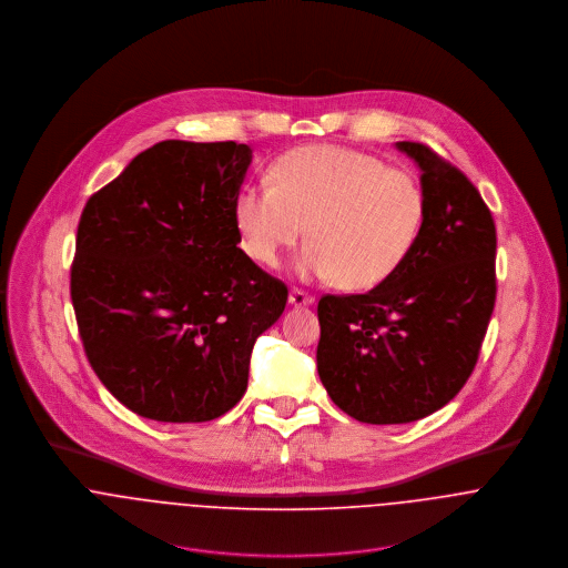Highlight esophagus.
I'll use <instances>...</instances> for the list:
<instances>
[{
	"label": "esophagus",
	"mask_w": 568,
	"mask_h": 568,
	"mask_svg": "<svg viewBox=\"0 0 568 568\" xmlns=\"http://www.w3.org/2000/svg\"><path fill=\"white\" fill-rule=\"evenodd\" d=\"M288 302L293 306H311V304H315V297L311 293L302 291V288H293L291 295H288Z\"/></svg>",
	"instance_id": "1"
}]
</instances>
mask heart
Listing matches in <instances>:
<instances>
[{
	"label": "heart",
	"instance_id": "obj_1",
	"mask_svg": "<svg viewBox=\"0 0 568 568\" xmlns=\"http://www.w3.org/2000/svg\"><path fill=\"white\" fill-rule=\"evenodd\" d=\"M234 219L244 253L257 264L277 266L306 227L311 244L297 271L365 291L389 280L415 248L426 194L408 170L361 151L313 144L284 153L271 183L241 187Z\"/></svg>",
	"mask_w": 568,
	"mask_h": 568
}]
</instances>
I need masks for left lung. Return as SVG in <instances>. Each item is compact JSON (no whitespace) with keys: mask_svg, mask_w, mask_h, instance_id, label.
Listing matches in <instances>:
<instances>
[{"mask_svg":"<svg viewBox=\"0 0 568 568\" xmlns=\"http://www.w3.org/2000/svg\"><path fill=\"white\" fill-rule=\"evenodd\" d=\"M422 170L426 223L405 264L363 295H324L317 369L332 403L367 424H406L470 378L496 302V227L473 181L430 146L398 142Z\"/></svg>","mask_w":568,"mask_h":568,"instance_id":"left-lung-1","label":"left lung"}]
</instances>
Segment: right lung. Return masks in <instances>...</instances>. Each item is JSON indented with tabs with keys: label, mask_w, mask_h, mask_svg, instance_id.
Instances as JSON below:
<instances>
[{
	"label": "right lung",
	"mask_w": 568,
	"mask_h": 568,
	"mask_svg": "<svg viewBox=\"0 0 568 568\" xmlns=\"http://www.w3.org/2000/svg\"><path fill=\"white\" fill-rule=\"evenodd\" d=\"M251 149L165 140L84 205L72 262L82 347L102 385L158 422L241 403L255 338L288 288L243 248L234 219Z\"/></svg>",
	"instance_id": "1"
}]
</instances>
